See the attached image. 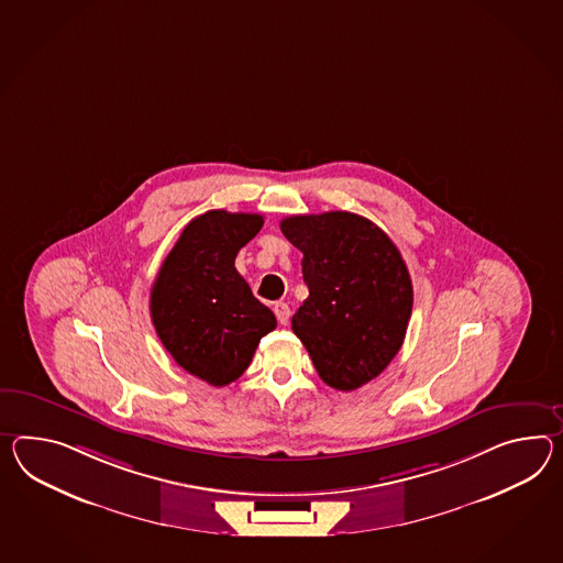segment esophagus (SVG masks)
<instances>
[{
    "instance_id": "obj_1",
    "label": "esophagus",
    "mask_w": 563,
    "mask_h": 563,
    "mask_svg": "<svg viewBox=\"0 0 563 563\" xmlns=\"http://www.w3.org/2000/svg\"><path fill=\"white\" fill-rule=\"evenodd\" d=\"M273 311H275L278 323H280V325H287L288 319H290V309H288L287 302L276 301Z\"/></svg>"
}]
</instances>
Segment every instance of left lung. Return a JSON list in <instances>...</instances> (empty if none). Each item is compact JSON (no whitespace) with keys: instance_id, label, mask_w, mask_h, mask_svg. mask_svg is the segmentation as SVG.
<instances>
[{"instance_id":"8db88e82","label":"left lung","mask_w":563,"mask_h":563,"mask_svg":"<svg viewBox=\"0 0 563 563\" xmlns=\"http://www.w3.org/2000/svg\"><path fill=\"white\" fill-rule=\"evenodd\" d=\"M280 230L302 252L309 288L292 331L323 383L356 390L402 345L412 311L407 264L376 223L350 211L290 216Z\"/></svg>"}]
</instances>
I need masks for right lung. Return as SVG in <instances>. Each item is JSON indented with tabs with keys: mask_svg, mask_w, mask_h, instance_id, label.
<instances>
[{
	"mask_svg": "<svg viewBox=\"0 0 563 563\" xmlns=\"http://www.w3.org/2000/svg\"><path fill=\"white\" fill-rule=\"evenodd\" d=\"M261 213L213 209L185 225L152 285V323L183 371L211 386L238 380L276 317L235 271Z\"/></svg>",
	"mask_w": 563,
	"mask_h": 563,
	"instance_id": "right-lung-1",
	"label": "right lung"
}]
</instances>
